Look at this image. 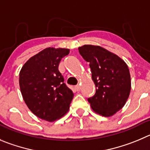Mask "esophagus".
Here are the masks:
<instances>
[{
    "label": "esophagus",
    "mask_w": 150,
    "mask_h": 150,
    "mask_svg": "<svg viewBox=\"0 0 150 150\" xmlns=\"http://www.w3.org/2000/svg\"><path fill=\"white\" fill-rule=\"evenodd\" d=\"M75 90L77 91V92H79V91L81 90V86H80L79 85H78V86H75Z\"/></svg>",
    "instance_id": "34e87169"
}]
</instances>
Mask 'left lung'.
<instances>
[{
    "instance_id": "1",
    "label": "left lung",
    "mask_w": 150,
    "mask_h": 150,
    "mask_svg": "<svg viewBox=\"0 0 150 150\" xmlns=\"http://www.w3.org/2000/svg\"><path fill=\"white\" fill-rule=\"evenodd\" d=\"M78 50L89 63L96 87L95 96L88 98L92 110L104 117L113 115L124 107L129 96L128 66L119 56L100 46L83 45Z\"/></svg>"
}]
</instances>
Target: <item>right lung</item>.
Instances as JSON below:
<instances>
[{
  "mask_svg": "<svg viewBox=\"0 0 150 150\" xmlns=\"http://www.w3.org/2000/svg\"><path fill=\"white\" fill-rule=\"evenodd\" d=\"M69 53V49L46 48L31 57L21 69L19 85L23 98L39 118L54 121L69 109L74 94L58 70L60 61Z\"/></svg>",
  "mask_w": 150,
  "mask_h": 150,
  "instance_id": "obj_1",
  "label": "right lung"
}]
</instances>
